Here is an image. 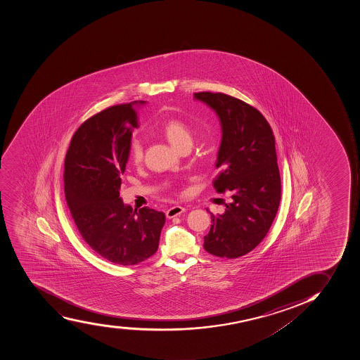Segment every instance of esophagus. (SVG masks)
I'll return each mask as SVG.
<instances>
[{
	"mask_svg": "<svg viewBox=\"0 0 360 360\" xmlns=\"http://www.w3.org/2000/svg\"><path fill=\"white\" fill-rule=\"evenodd\" d=\"M185 212V207H180V205H174V207H169V210L166 211V217L173 218Z\"/></svg>",
	"mask_w": 360,
	"mask_h": 360,
	"instance_id": "34e87169",
	"label": "esophagus"
}]
</instances>
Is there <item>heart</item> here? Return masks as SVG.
<instances>
[{"label": "heart", "mask_w": 360, "mask_h": 360, "mask_svg": "<svg viewBox=\"0 0 360 360\" xmlns=\"http://www.w3.org/2000/svg\"><path fill=\"white\" fill-rule=\"evenodd\" d=\"M162 133L176 149L181 148L185 144H191V141H193L188 126L181 120H176V119H172L165 122V124L162 126ZM129 158L134 164H139L143 160V146L139 139H133L130 142Z\"/></svg>", "instance_id": "b5f03b06"}]
</instances>
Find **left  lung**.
I'll use <instances>...</instances> for the list:
<instances>
[{"label": "left lung", "mask_w": 360, "mask_h": 360, "mask_svg": "<svg viewBox=\"0 0 360 360\" xmlns=\"http://www.w3.org/2000/svg\"><path fill=\"white\" fill-rule=\"evenodd\" d=\"M195 99L216 112L221 143L214 178L218 193L232 194L223 214H211L212 225L205 250L218 257L237 259L266 237L281 202V175L275 136L266 117L245 101L229 94L198 92Z\"/></svg>", "instance_id": "8db88e82"}]
</instances>
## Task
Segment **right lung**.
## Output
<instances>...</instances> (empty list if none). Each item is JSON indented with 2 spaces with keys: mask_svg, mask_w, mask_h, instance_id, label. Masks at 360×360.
I'll use <instances>...</instances> for the list:
<instances>
[{
  "mask_svg": "<svg viewBox=\"0 0 360 360\" xmlns=\"http://www.w3.org/2000/svg\"><path fill=\"white\" fill-rule=\"evenodd\" d=\"M141 104L144 101L108 107L82 123L65 159V200L82 238L121 266L153 256L165 224L164 212L123 205L119 191Z\"/></svg>",
  "mask_w": 360,
  "mask_h": 360,
  "instance_id": "1",
  "label": "right lung"
}]
</instances>
